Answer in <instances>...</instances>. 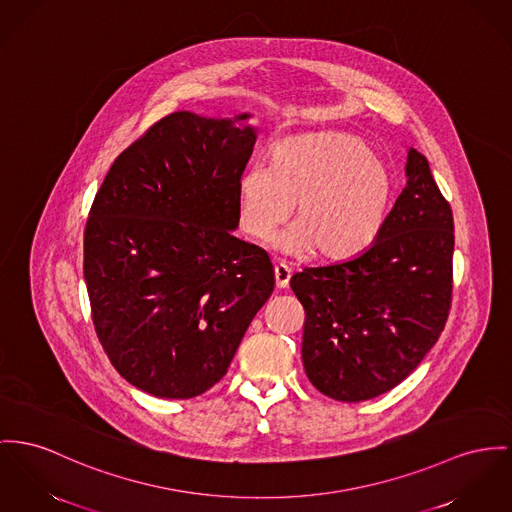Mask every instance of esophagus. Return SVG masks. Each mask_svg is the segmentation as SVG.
Masks as SVG:
<instances>
[{"label": "esophagus", "mask_w": 512, "mask_h": 512, "mask_svg": "<svg viewBox=\"0 0 512 512\" xmlns=\"http://www.w3.org/2000/svg\"><path fill=\"white\" fill-rule=\"evenodd\" d=\"M273 273H275V287L285 289L289 285V279H291V270L285 264H277L273 268Z\"/></svg>", "instance_id": "obj_1"}]
</instances>
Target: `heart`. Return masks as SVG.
<instances>
[{
  "label": "heart",
  "instance_id": "heart-1",
  "mask_svg": "<svg viewBox=\"0 0 512 512\" xmlns=\"http://www.w3.org/2000/svg\"><path fill=\"white\" fill-rule=\"evenodd\" d=\"M240 227L266 240L289 217L293 231L279 246L341 264L365 254L382 233L392 178L361 137L310 132L273 145L272 167L252 165L239 180Z\"/></svg>",
  "mask_w": 512,
  "mask_h": 512
}]
</instances>
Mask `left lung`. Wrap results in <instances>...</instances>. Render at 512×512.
I'll return each instance as SVG.
<instances>
[{
	"label": "left lung",
	"instance_id": "obj_1",
	"mask_svg": "<svg viewBox=\"0 0 512 512\" xmlns=\"http://www.w3.org/2000/svg\"><path fill=\"white\" fill-rule=\"evenodd\" d=\"M406 174V188L365 254L291 277L305 308V373L338 402L371 400L408 378L450 312L452 209L415 149Z\"/></svg>",
	"mask_w": 512,
	"mask_h": 512
}]
</instances>
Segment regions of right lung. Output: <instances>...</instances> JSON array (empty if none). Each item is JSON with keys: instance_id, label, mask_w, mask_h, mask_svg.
<instances>
[{"instance_id": "add662e5", "label": "right lung", "mask_w": 512, "mask_h": 512, "mask_svg": "<svg viewBox=\"0 0 512 512\" xmlns=\"http://www.w3.org/2000/svg\"><path fill=\"white\" fill-rule=\"evenodd\" d=\"M254 143L250 126L172 112L116 157L91 205L83 273L95 332L112 367L157 398L217 384L272 295L268 252L231 233Z\"/></svg>"}]
</instances>
